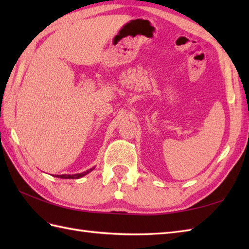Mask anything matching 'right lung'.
Listing matches in <instances>:
<instances>
[{"instance_id":"right-lung-1","label":"right lung","mask_w":249,"mask_h":249,"mask_svg":"<svg viewBox=\"0 0 249 249\" xmlns=\"http://www.w3.org/2000/svg\"><path fill=\"white\" fill-rule=\"evenodd\" d=\"M93 169H95V167H93V168H91V169H89V170H87V171H84V172H82V173H77V174H61V176H54L55 178H82V177H84V176H87V174L89 173V172H91Z\"/></svg>"}]
</instances>
